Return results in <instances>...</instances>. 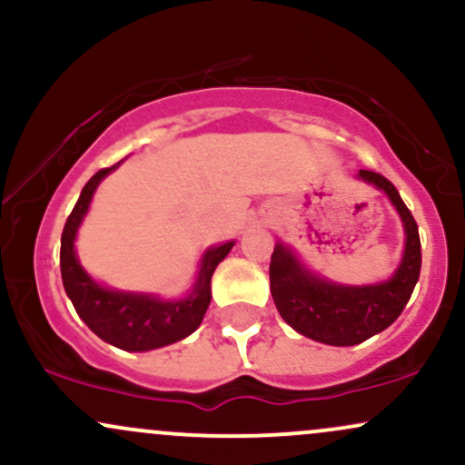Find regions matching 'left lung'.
<instances>
[{"instance_id":"left-lung-1","label":"left lung","mask_w":465,"mask_h":465,"mask_svg":"<svg viewBox=\"0 0 465 465\" xmlns=\"http://www.w3.org/2000/svg\"><path fill=\"white\" fill-rule=\"evenodd\" d=\"M356 179L385 192L402 221L404 253L393 275L378 284H336L306 269L284 242L275 244L269 266L271 295L282 319L308 339L336 348L359 345L396 322L418 284L421 266L418 225L396 185L371 170H359Z\"/></svg>"}]
</instances>
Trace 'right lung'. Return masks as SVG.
<instances>
[{"label":"right lung","mask_w":465,"mask_h":465,"mask_svg":"<svg viewBox=\"0 0 465 465\" xmlns=\"http://www.w3.org/2000/svg\"><path fill=\"white\" fill-rule=\"evenodd\" d=\"M120 163L98 170L80 192L61 236V275L78 317L89 325L94 334L124 351H148L177 343L199 328L212 300V275L232 251L233 240L210 247L203 253L194 286L181 300H162L153 292L115 291L98 284L80 266L74 242L80 223L92 205L95 188Z\"/></svg>","instance_id":"obj_1"}]
</instances>
